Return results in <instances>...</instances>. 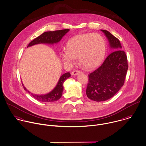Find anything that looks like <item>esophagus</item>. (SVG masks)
Masks as SVG:
<instances>
[{
  "mask_svg": "<svg viewBox=\"0 0 146 146\" xmlns=\"http://www.w3.org/2000/svg\"><path fill=\"white\" fill-rule=\"evenodd\" d=\"M81 73V72H80V71H78V70H74V71H73L72 72V76H77V74H78L79 73Z\"/></svg>",
  "mask_w": 146,
  "mask_h": 146,
  "instance_id": "1",
  "label": "esophagus"
}]
</instances>
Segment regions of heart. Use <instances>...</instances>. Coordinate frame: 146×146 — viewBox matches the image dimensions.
<instances>
[{
    "label": "heart",
    "mask_w": 146,
    "mask_h": 146,
    "mask_svg": "<svg viewBox=\"0 0 146 146\" xmlns=\"http://www.w3.org/2000/svg\"><path fill=\"white\" fill-rule=\"evenodd\" d=\"M66 49L60 53L62 61L73 64L78 57L80 64L86 69H92L103 61L106 53L104 38L98 33L79 34L66 42Z\"/></svg>",
    "instance_id": "obj_1"
}]
</instances>
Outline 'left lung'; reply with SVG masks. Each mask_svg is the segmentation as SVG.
<instances>
[{"instance_id":"1","label":"left lung","mask_w":146,"mask_h":146,"mask_svg":"<svg viewBox=\"0 0 146 146\" xmlns=\"http://www.w3.org/2000/svg\"><path fill=\"white\" fill-rule=\"evenodd\" d=\"M107 37L111 53L102 64L89 75L87 97L96 102L113 97L123 86L128 69L127 58L119 40L106 30L101 29Z\"/></svg>"}]
</instances>
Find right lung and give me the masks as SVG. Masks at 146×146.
<instances>
[{
    "instance_id": "1",
    "label": "right lung",
    "mask_w": 146,
    "mask_h": 146,
    "mask_svg": "<svg viewBox=\"0 0 146 146\" xmlns=\"http://www.w3.org/2000/svg\"><path fill=\"white\" fill-rule=\"evenodd\" d=\"M69 29H65L55 31H48L44 32L42 34L32 40L27 46L30 47L36 44H47L53 45L54 44L58 43L62 38V37L68 32ZM69 72H67L62 74L59 78V80L54 87V88L49 93L45 94H35L31 93L28 91L24 86L22 83L23 86L24 90L29 94H30L35 99L40 102H53L58 100L62 95V92L64 90V82L65 81L70 77Z\"/></svg>"
}]
</instances>
